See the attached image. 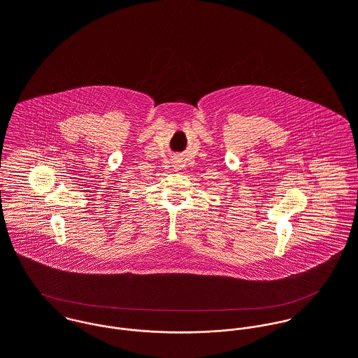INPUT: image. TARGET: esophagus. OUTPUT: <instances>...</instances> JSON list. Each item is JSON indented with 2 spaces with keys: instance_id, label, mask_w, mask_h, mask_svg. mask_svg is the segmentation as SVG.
I'll use <instances>...</instances> for the list:
<instances>
[{
  "instance_id": "1",
  "label": "esophagus",
  "mask_w": 358,
  "mask_h": 358,
  "mask_svg": "<svg viewBox=\"0 0 358 358\" xmlns=\"http://www.w3.org/2000/svg\"><path fill=\"white\" fill-rule=\"evenodd\" d=\"M173 168H175V171H179L180 169V165L178 164V162H173V165H172Z\"/></svg>"
}]
</instances>
